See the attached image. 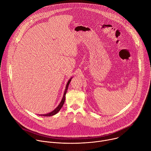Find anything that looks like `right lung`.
<instances>
[{"instance_id": "add662e5", "label": "right lung", "mask_w": 151, "mask_h": 151, "mask_svg": "<svg viewBox=\"0 0 151 151\" xmlns=\"http://www.w3.org/2000/svg\"><path fill=\"white\" fill-rule=\"evenodd\" d=\"M73 77L70 78L69 79V80L68 81L67 84H66V88H65V90H64V94H63V98L60 101V103H59V104L58 105V106L56 107V108L53 110L52 111H51V112L48 113V114H41V115H39V116H53L54 115H55L56 114H57L60 110L61 109L62 106H63L64 103V101H65V99H66V94L67 93V91H68V87H69V85L72 80Z\"/></svg>"}]
</instances>
